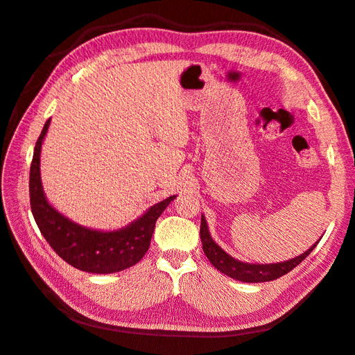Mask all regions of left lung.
Here are the masks:
<instances>
[{"instance_id": "left-lung-1", "label": "left lung", "mask_w": 355, "mask_h": 355, "mask_svg": "<svg viewBox=\"0 0 355 355\" xmlns=\"http://www.w3.org/2000/svg\"><path fill=\"white\" fill-rule=\"evenodd\" d=\"M201 241H202V250L207 255L208 261H210L217 270L226 276L241 280V282H248V284L270 282V280L282 277L293 268H295L306 257H309V253H311L315 249L316 244L320 243L316 241L311 249H307L303 253V255L285 262H277V264H248V262L234 259L222 248L217 246V244L213 241L210 232H208V226L204 216L201 217Z\"/></svg>"}]
</instances>
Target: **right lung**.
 Masks as SVG:
<instances>
[{"instance_id": "add662e5", "label": "right lung", "mask_w": 355, "mask_h": 355, "mask_svg": "<svg viewBox=\"0 0 355 355\" xmlns=\"http://www.w3.org/2000/svg\"><path fill=\"white\" fill-rule=\"evenodd\" d=\"M49 124L51 120L44 123L35 142L30 169L31 211L42 235L60 258L78 270L107 275L135 266L150 248L151 235L159 216L165 211L171 201H174L175 196H169L150 207L148 211L144 213L139 219L118 231H96L69 220L48 202L42 187L40 151Z\"/></svg>"}]
</instances>
